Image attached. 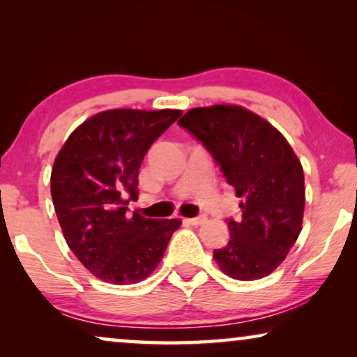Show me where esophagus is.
<instances>
[{"instance_id": "esophagus-1", "label": "esophagus", "mask_w": 357, "mask_h": 357, "mask_svg": "<svg viewBox=\"0 0 357 357\" xmlns=\"http://www.w3.org/2000/svg\"><path fill=\"white\" fill-rule=\"evenodd\" d=\"M204 221H206V218H204V216H197V218L187 219V222L192 224V226H199V224H203Z\"/></svg>"}]
</instances>
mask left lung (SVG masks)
<instances>
[{
	"label": "left lung",
	"instance_id": "left-lung-1",
	"mask_svg": "<svg viewBox=\"0 0 357 357\" xmlns=\"http://www.w3.org/2000/svg\"><path fill=\"white\" fill-rule=\"evenodd\" d=\"M178 125L208 149L242 198V219H229L231 238L214 250V260L234 280L268 276L302 229L305 188L301 160L275 126L243 107L192 109Z\"/></svg>",
	"mask_w": 357,
	"mask_h": 357
}]
</instances>
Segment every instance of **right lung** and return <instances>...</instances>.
Listing matches in <instances>:
<instances>
[{"instance_id":"1","label":"right lung","mask_w":357,"mask_h":357,"mask_svg":"<svg viewBox=\"0 0 357 357\" xmlns=\"http://www.w3.org/2000/svg\"><path fill=\"white\" fill-rule=\"evenodd\" d=\"M180 115L170 109L100 112L77 126L56 155L50 183L63 236L102 281H143L182 224L136 211L130 216L126 206L138 195V170L151 144Z\"/></svg>"}]
</instances>
